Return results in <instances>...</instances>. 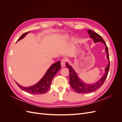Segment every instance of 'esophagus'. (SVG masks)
Wrapping results in <instances>:
<instances>
[{"label":"esophagus","instance_id":"34e87169","mask_svg":"<svg viewBox=\"0 0 122 122\" xmlns=\"http://www.w3.org/2000/svg\"><path fill=\"white\" fill-rule=\"evenodd\" d=\"M65 62H66V60H64V59H62V60L61 61V67H64L65 66Z\"/></svg>","mask_w":122,"mask_h":122}]
</instances>
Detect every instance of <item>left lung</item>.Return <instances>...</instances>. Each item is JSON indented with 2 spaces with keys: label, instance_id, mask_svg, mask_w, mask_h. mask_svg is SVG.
I'll return each instance as SVG.
<instances>
[{
  "label": "left lung",
  "instance_id": "1",
  "mask_svg": "<svg viewBox=\"0 0 122 122\" xmlns=\"http://www.w3.org/2000/svg\"><path fill=\"white\" fill-rule=\"evenodd\" d=\"M87 32L88 35H90V38L93 40L94 42L95 43L100 42L103 43L105 45V50L107 53L106 57L108 61V64L105 69V73L104 75H103L100 79L98 81H97L96 82L92 84H88L85 83L83 81L81 80L79 78V77L78 76V75H77V73L75 72L74 69L71 66H70L68 64V63L66 62V67L69 69V82L70 86H71L72 88L76 92L80 94H86L91 93V92H94L99 89V88H100L103 84V83H104L106 77L107 76L110 66L108 48L107 46H106V44L104 41V40H103L101 36L97 34L96 32H94L93 30H91V29H88L87 30Z\"/></svg>",
  "mask_w": 122,
  "mask_h": 122
}]
</instances>
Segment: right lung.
<instances>
[{
    "label": "right lung",
    "mask_w": 122,
    "mask_h": 122,
    "mask_svg": "<svg viewBox=\"0 0 122 122\" xmlns=\"http://www.w3.org/2000/svg\"><path fill=\"white\" fill-rule=\"evenodd\" d=\"M30 31L23 34L18 40L17 41H19V40L24 38L25 36ZM61 68V61H59L50 66V67L46 71L45 75L38 83L31 86L24 87L20 86L16 82V83L22 90L27 92V93L34 95L43 94L46 93L47 91L49 90L53 78L56 75L57 72L60 71Z\"/></svg>",
    "instance_id": "obj_1"
}]
</instances>
